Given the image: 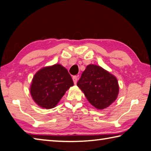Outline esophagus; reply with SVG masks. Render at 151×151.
<instances>
[{"label":"esophagus","mask_w":151,"mask_h":151,"mask_svg":"<svg viewBox=\"0 0 151 151\" xmlns=\"http://www.w3.org/2000/svg\"><path fill=\"white\" fill-rule=\"evenodd\" d=\"M72 79H73V83H74V84L76 85V83H77V81H78V76H73Z\"/></svg>","instance_id":"esophagus-1"}]
</instances>
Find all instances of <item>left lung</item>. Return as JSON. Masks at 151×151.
Listing matches in <instances>:
<instances>
[{
  "label": "left lung",
  "mask_w": 151,
  "mask_h": 151,
  "mask_svg": "<svg viewBox=\"0 0 151 151\" xmlns=\"http://www.w3.org/2000/svg\"><path fill=\"white\" fill-rule=\"evenodd\" d=\"M77 85L89 103L99 110L111 105L119 93L116 77L101 66L92 64L86 67Z\"/></svg>",
  "instance_id": "obj_1"
}]
</instances>
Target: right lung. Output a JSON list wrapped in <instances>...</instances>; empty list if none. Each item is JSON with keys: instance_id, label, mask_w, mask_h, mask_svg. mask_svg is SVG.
Instances as JSON below:
<instances>
[{"instance_id": "add662e5", "label": "right lung", "mask_w": 151, "mask_h": 151, "mask_svg": "<svg viewBox=\"0 0 151 151\" xmlns=\"http://www.w3.org/2000/svg\"><path fill=\"white\" fill-rule=\"evenodd\" d=\"M73 82L68 70L60 64L43 67L34 76L30 93L35 102L42 108L56 107Z\"/></svg>"}]
</instances>
